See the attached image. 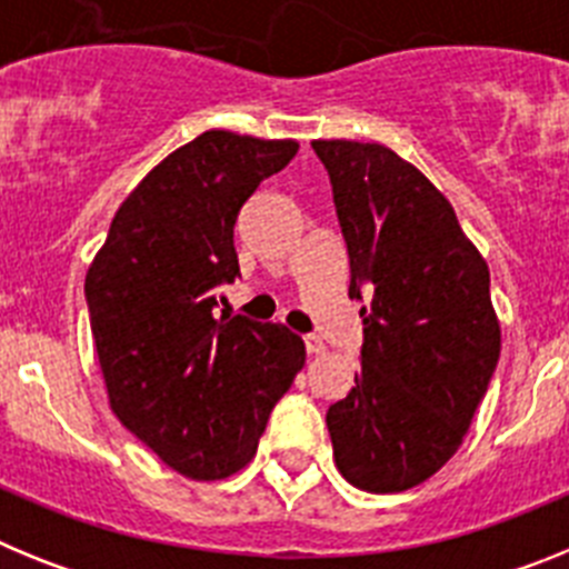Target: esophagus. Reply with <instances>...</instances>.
<instances>
[{
    "mask_svg": "<svg viewBox=\"0 0 569 569\" xmlns=\"http://www.w3.org/2000/svg\"><path fill=\"white\" fill-rule=\"evenodd\" d=\"M305 350H308L310 356L325 353V341H321V336H316V333H308V336H305Z\"/></svg>",
    "mask_w": 569,
    "mask_h": 569,
    "instance_id": "obj_1",
    "label": "esophagus"
}]
</instances>
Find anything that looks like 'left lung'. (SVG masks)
Returning a JSON list of instances; mask_svg holds the SVG:
<instances>
[{"mask_svg":"<svg viewBox=\"0 0 569 569\" xmlns=\"http://www.w3.org/2000/svg\"><path fill=\"white\" fill-rule=\"evenodd\" d=\"M365 319L356 387L330 405L336 467L401 492L450 461L481 405L501 330L490 270L427 176L385 144L319 139Z\"/></svg>","mask_w":569,"mask_h":569,"instance_id":"obj_1","label":"left lung"}]
</instances>
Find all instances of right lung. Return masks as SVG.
I'll return each mask as SVG.
<instances>
[{
    "label": "right lung",
    "mask_w": 569,
    "mask_h": 569,
    "mask_svg": "<svg viewBox=\"0 0 569 569\" xmlns=\"http://www.w3.org/2000/svg\"><path fill=\"white\" fill-rule=\"evenodd\" d=\"M296 150L230 130L196 136L116 210L84 279L113 413L188 479L248 465L305 365V341L288 328L216 319L219 293L239 276L236 216Z\"/></svg>",
    "instance_id": "obj_1"
}]
</instances>
